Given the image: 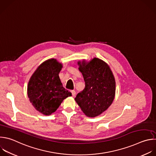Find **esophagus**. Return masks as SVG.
<instances>
[{"instance_id": "esophagus-1", "label": "esophagus", "mask_w": 156, "mask_h": 156, "mask_svg": "<svg viewBox=\"0 0 156 156\" xmlns=\"http://www.w3.org/2000/svg\"><path fill=\"white\" fill-rule=\"evenodd\" d=\"M71 92H72V96H75L76 95V92H75V90H72V91H71Z\"/></svg>"}]
</instances>
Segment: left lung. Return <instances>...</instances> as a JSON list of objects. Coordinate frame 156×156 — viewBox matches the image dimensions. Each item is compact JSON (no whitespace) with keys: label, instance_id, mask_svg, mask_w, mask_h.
I'll list each match as a JSON object with an SVG mask.
<instances>
[{"label":"left lung","instance_id":"8db88e82","mask_svg":"<svg viewBox=\"0 0 156 156\" xmlns=\"http://www.w3.org/2000/svg\"><path fill=\"white\" fill-rule=\"evenodd\" d=\"M78 65L85 87L75 100L87 116L95 117L112 103L115 95V80L109 66L98 58H94L89 63L79 62Z\"/></svg>","mask_w":156,"mask_h":156}]
</instances>
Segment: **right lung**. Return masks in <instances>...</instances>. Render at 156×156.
<instances>
[{"label": "right lung", "instance_id": "right-lung-1", "mask_svg": "<svg viewBox=\"0 0 156 156\" xmlns=\"http://www.w3.org/2000/svg\"><path fill=\"white\" fill-rule=\"evenodd\" d=\"M62 64L51 59L42 63L31 76L27 95L34 108L40 113L49 115L56 112L63 100L72 95L65 89L59 73Z\"/></svg>", "mask_w": 156, "mask_h": 156}]
</instances>
